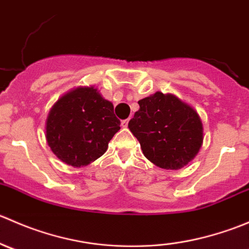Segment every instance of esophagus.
Instances as JSON below:
<instances>
[{"mask_svg":"<svg viewBox=\"0 0 249 249\" xmlns=\"http://www.w3.org/2000/svg\"><path fill=\"white\" fill-rule=\"evenodd\" d=\"M120 124H122V127H127V124H129V120H127V119L122 120V123H120Z\"/></svg>","mask_w":249,"mask_h":249,"instance_id":"1","label":"esophagus"}]
</instances>
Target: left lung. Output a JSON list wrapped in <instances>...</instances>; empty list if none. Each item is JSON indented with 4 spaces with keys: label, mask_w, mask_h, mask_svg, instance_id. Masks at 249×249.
<instances>
[{
    "label": "left lung",
    "mask_w": 249,
    "mask_h": 249,
    "mask_svg": "<svg viewBox=\"0 0 249 249\" xmlns=\"http://www.w3.org/2000/svg\"><path fill=\"white\" fill-rule=\"evenodd\" d=\"M139 105L129 129L150 162L165 170H179L196 157L203 126L192 106L161 91L140 100Z\"/></svg>",
    "instance_id": "8db88e82"
}]
</instances>
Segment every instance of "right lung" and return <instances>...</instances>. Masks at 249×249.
Returning a JSON list of instances; mask_svg holds the SVG:
<instances>
[{"mask_svg": "<svg viewBox=\"0 0 249 249\" xmlns=\"http://www.w3.org/2000/svg\"><path fill=\"white\" fill-rule=\"evenodd\" d=\"M119 130L120 120L114 115L112 102L95 87H78L50 108L46 140L62 162L83 167L105 154Z\"/></svg>", "mask_w": 249, "mask_h": 249, "instance_id": "add662e5", "label": "right lung"}]
</instances>
